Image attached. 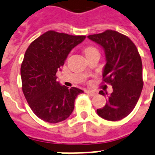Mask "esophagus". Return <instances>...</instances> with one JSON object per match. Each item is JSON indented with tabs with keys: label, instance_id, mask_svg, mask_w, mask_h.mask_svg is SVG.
<instances>
[{
	"label": "esophagus",
	"instance_id": "34e87169",
	"mask_svg": "<svg viewBox=\"0 0 155 155\" xmlns=\"http://www.w3.org/2000/svg\"><path fill=\"white\" fill-rule=\"evenodd\" d=\"M85 93L88 94L89 95H90V96H94V95L97 94L94 91H92V90H85Z\"/></svg>",
	"mask_w": 155,
	"mask_h": 155
}]
</instances>
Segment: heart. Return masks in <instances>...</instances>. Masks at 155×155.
Instances as JSON below:
<instances>
[{"label": "heart", "instance_id": "b5f03b06", "mask_svg": "<svg viewBox=\"0 0 155 155\" xmlns=\"http://www.w3.org/2000/svg\"><path fill=\"white\" fill-rule=\"evenodd\" d=\"M94 50H96V49H95L94 48H92V47H90V48H88L85 49V51H84V52H89V51H94Z\"/></svg>", "mask_w": 155, "mask_h": 155}]
</instances>
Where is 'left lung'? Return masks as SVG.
Returning <instances> with one entry per match:
<instances>
[{"label": "left lung", "mask_w": 155, "mask_h": 155, "mask_svg": "<svg viewBox=\"0 0 155 155\" xmlns=\"http://www.w3.org/2000/svg\"><path fill=\"white\" fill-rule=\"evenodd\" d=\"M88 38L105 51L104 82L111 84L113 89L105 106L97 109V113L108 121H119L132 112L141 94L144 84L141 58L132 41L117 31L106 30ZM99 94H107L103 90Z\"/></svg>", "instance_id": "obj_1"}]
</instances>
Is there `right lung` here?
Here are the masks:
<instances>
[{
  "label": "right lung",
  "instance_id": "obj_1",
  "mask_svg": "<svg viewBox=\"0 0 155 155\" xmlns=\"http://www.w3.org/2000/svg\"><path fill=\"white\" fill-rule=\"evenodd\" d=\"M85 38L50 30L31 42L25 51L20 68L22 90L32 111L42 121L66 120L74 110L75 98L83 93L61 85L56 74L70 51Z\"/></svg>",
  "mask_w": 155,
  "mask_h": 155
}]
</instances>
